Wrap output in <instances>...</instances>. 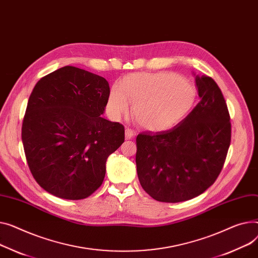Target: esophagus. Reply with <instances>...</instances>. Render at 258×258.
<instances>
[{
  "label": "esophagus",
  "mask_w": 258,
  "mask_h": 258,
  "mask_svg": "<svg viewBox=\"0 0 258 258\" xmlns=\"http://www.w3.org/2000/svg\"><path fill=\"white\" fill-rule=\"evenodd\" d=\"M135 136V132L132 130V128H126L125 130V139L126 140H130V139H132L133 137Z\"/></svg>",
  "instance_id": "obj_1"
}]
</instances>
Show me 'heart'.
<instances>
[{
    "instance_id": "heart-1",
    "label": "heart",
    "mask_w": 258,
    "mask_h": 258,
    "mask_svg": "<svg viewBox=\"0 0 258 258\" xmlns=\"http://www.w3.org/2000/svg\"><path fill=\"white\" fill-rule=\"evenodd\" d=\"M134 101L133 114L149 131H167L178 124L190 112L195 99L192 85L171 73L132 74L115 84L108 99L113 118L123 114Z\"/></svg>"
}]
</instances>
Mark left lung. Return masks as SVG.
Here are the masks:
<instances>
[{
  "label": "left lung",
  "instance_id": "1",
  "mask_svg": "<svg viewBox=\"0 0 258 258\" xmlns=\"http://www.w3.org/2000/svg\"><path fill=\"white\" fill-rule=\"evenodd\" d=\"M201 98L173 128L137 136L136 164L144 191L161 202H181L202 194L224 166L231 140L226 101L217 83L196 76Z\"/></svg>",
  "mask_w": 258,
  "mask_h": 258
}]
</instances>
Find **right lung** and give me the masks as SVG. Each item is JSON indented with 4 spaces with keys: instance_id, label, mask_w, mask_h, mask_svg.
I'll return each instance as SVG.
<instances>
[{
    "instance_id": "1",
    "label": "right lung",
    "mask_w": 258,
    "mask_h": 258,
    "mask_svg": "<svg viewBox=\"0 0 258 258\" xmlns=\"http://www.w3.org/2000/svg\"><path fill=\"white\" fill-rule=\"evenodd\" d=\"M109 96L105 78L75 66L35 85L22 140L33 177L49 194L80 200L104 181L107 159L124 142V126L101 117Z\"/></svg>"
}]
</instances>
